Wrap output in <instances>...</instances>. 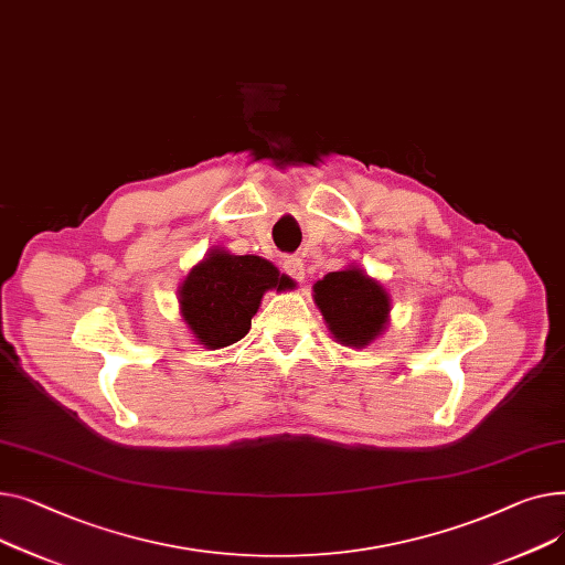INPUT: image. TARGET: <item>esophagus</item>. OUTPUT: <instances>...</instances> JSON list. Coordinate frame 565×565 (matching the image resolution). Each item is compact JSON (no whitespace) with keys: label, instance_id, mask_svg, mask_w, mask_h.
Segmentation results:
<instances>
[{"label":"esophagus","instance_id":"1","mask_svg":"<svg viewBox=\"0 0 565 565\" xmlns=\"http://www.w3.org/2000/svg\"><path fill=\"white\" fill-rule=\"evenodd\" d=\"M282 269H285V274H287L289 278H294L296 282H303V278H306V267H303V262L298 259V257H287L285 264H282Z\"/></svg>","mask_w":565,"mask_h":565}]
</instances>
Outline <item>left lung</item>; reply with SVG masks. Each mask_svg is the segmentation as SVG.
Listing matches in <instances>:
<instances>
[{"mask_svg":"<svg viewBox=\"0 0 565 565\" xmlns=\"http://www.w3.org/2000/svg\"><path fill=\"white\" fill-rule=\"evenodd\" d=\"M315 303L335 342L364 349L385 333L392 298L387 289L355 264L330 271L312 287Z\"/></svg>","mask_w":565,"mask_h":565,"instance_id":"1","label":"left lung"}]
</instances>
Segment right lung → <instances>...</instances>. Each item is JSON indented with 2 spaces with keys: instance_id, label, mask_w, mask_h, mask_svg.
Segmentation results:
<instances>
[{
  "instance_id": "obj_1",
  "label": "right lung",
  "mask_w": 565,
  "mask_h": 565,
  "mask_svg": "<svg viewBox=\"0 0 565 565\" xmlns=\"http://www.w3.org/2000/svg\"><path fill=\"white\" fill-rule=\"evenodd\" d=\"M287 287H291V278L269 259L232 255L216 246L182 280L180 315L198 344L212 351L223 349L248 333L264 294Z\"/></svg>"
}]
</instances>
